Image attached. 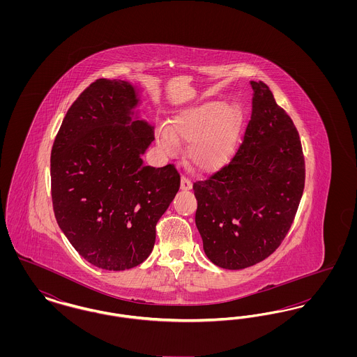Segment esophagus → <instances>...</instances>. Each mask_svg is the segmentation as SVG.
<instances>
[{
	"mask_svg": "<svg viewBox=\"0 0 357 357\" xmlns=\"http://www.w3.org/2000/svg\"><path fill=\"white\" fill-rule=\"evenodd\" d=\"M191 187H192L191 181L187 179L186 176H182V179H181V188H182L183 191H187V190H190Z\"/></svg>",
	"mask_w": 357,
	"mask_h": 357,
	"instance_id": "1",
	"label": "esophagus"
}]
</instances>
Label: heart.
<instances>
[{"instance_id": "heart-1", "label": "heart", "mask_w": 357, "mask_h": 357, "mask_svg": "<svg viewBox=\"0 0 357 357\" xmlns=\"http://www.w3.org/2000/svg\"><path fill=\"white\" fill-rule=\"evenodd\" d=\"M241 123L242 109L236 102L195 104L176 112L169 127H156V144L166 155H174L179 142H188L187 156L191 163L199 170H214L234 151Z\"/></svg>"}]
</instances>
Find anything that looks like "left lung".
Returning <instances> with one entry per match:
<instances>
[{
  "mask_svg": "<svg viewBox=\"0 0 357 357\" xmlns=\"http://www.w3.org/2000/svg\"><path fill=\"white\" fill-rule=\"evenodd\" d=\"M253 88L252 118L233 159L194 183L195 225L204 255L238 271L272 255L288 234L305 185L298 132L262 82Z\"/></svg>",
  "mask_w": 357,
  "mask_h": 357,
  "instance_id": "1",
  "label": "left lung"
}]
</instances>
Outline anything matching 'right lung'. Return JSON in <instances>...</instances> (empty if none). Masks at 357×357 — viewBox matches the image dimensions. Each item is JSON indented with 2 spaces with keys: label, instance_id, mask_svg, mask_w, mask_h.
Returning <instances> with one entry per match:
<instances>
[{
  "label": "right lung",
  "instance_id": "add662e5",
  "mask_svg": "<svg viewBox=\"0 0 357 357\" xmlns=\"http://www.w3.org/2000/svg\"><path fill=\"white\" fill-rule=\"evenodd\" d=\"M140 88L99 79L75 100L51 153L52 202L61 231L89 264L126 271L153 252L155 226L175 198L172 165L144 166L153 127Z\"/></svg>",
  "mask_w": 357,
  "mask_h": 357
}]
</instances>
